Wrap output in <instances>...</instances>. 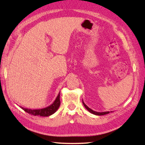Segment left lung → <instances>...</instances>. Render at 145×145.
Here are the masks:
<instances>
[{
  "instance_id": "8db88e82",
  "label": "left lung",
  "mask_w": 145,
  "mask_h": 145,
  "mask_svg": "<svg viewBox=\"0 0 145 145\" xmlns=\"http://www.w3.org/2000/svg\"><path fill=\"white\" fill-rule=\"evenodd\" d=\"M82 103H83V105H84V106L86 107V109L88 111L90 112L91 113H92L93 114H95V115H98V116H102V115H104V114H109V111H107V112H97V111H95L92 110L91 109H90V108L88 107L86 105L84 104V102H83L82 100Z\"/></svg>"
}]
</instances>
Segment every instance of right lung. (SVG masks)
Segmentation results:
<instances>
[{
  "instance_id": "add662e5",
  "label": "right lung",
  "mask_w": 145,
  "mask_h": 145,
  "mask_svg": "<svg viewBox=\"0 0 145 145\" xmlns=\"http://www.w3.org/2000/svg\"><path fill=\"white\" fill-rule=\"evenodd\" d=\"M60 92L59 93L57 97H56V100H54L52 104L49 106L43 108V109H30L27 108H24L20 107L24 111L27 112V113L34 115V116H49L50 115L53 114L58 109L59 107L60 106Z\"/></svg>"
}]
</instances>
